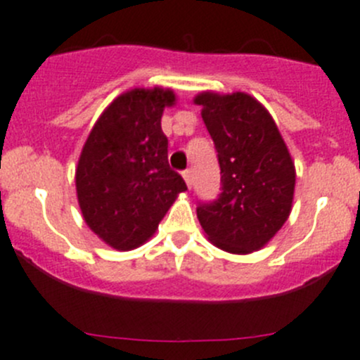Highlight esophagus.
I'll list each match as a JSON object with an SVG mask.
<instances>
[{
	"instance_id": "34e87169",
	"label": "esophagus",
	"mask_w": 360,
	"mask_h": 360,
	"mask_svg": "<svg viewBox=\"0 0 360 360\" xmlns=\"http://www.w3.org/2000/svg\"><path fill=\"white\" fill-rule=\"evenodd\" d=\"M181 176H184V180H185V184H187V187L191 188L192 187V172H184L181 173Z\"/></svg>"
}]
</instances>
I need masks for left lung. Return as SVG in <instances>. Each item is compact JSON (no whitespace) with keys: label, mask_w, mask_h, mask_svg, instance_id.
Returning <instances> with one entry per match:
<instances>
[{"label":"left lung","mask_w":360,"mask_h":360,"mask_svg":"<svg viewBox=\"0 0 360 360\" xmlns=\"http://www.w3.org/2000/svg\"><path fill=\"white\" fill-rule=\"evenodd\" d=\"M201 117L215 143L222 192L198 206L210 243L229 254L266 247L289 219L296 166L271 113L247 92H199Z\"/></svg>","instance_id":"left-lung-1"}]
</instances>
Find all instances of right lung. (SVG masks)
Returning a JSON list of instances; mask_svg holds the SVG:
<instances>
[{"instance_id": "add662e5", "label": "right lung", "mask_w": 360, "mask_h": 360, "mask_svg": "<svg viewBox=\"0 0 360 360\" xmlns=\"http://www.w3.org/2000/svg\"><path fill=\"white\" fill-rule=\"evenodd\" d=\"M172 89H129L96 120L78 158L75 185L89 229L115 250L150 240L187 185L168 165L161 129Z\"/></svg>"}]
</instances>
